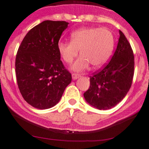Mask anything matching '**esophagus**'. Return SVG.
<instances>
[{"label": "esophagus", "mask_w": 149, "mask_h": 149, "mask_svg": "<svg viewBox=\"0 0 149 149\" xmlns=\"http://www.w3.org/2000/svg\"><path fill=\"white\" fill-rule=\"evenodd\" d=\"M80 76H81V75L78 74V73H73V74H72V78H73V80H76V79H77L78 78H79Z\"/></svg>", "instance_id": "obj_1"}]
</instances>
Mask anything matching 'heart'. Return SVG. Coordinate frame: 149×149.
Wrapping results in <instances>:
<instances>
[{
	"instance_id": "1",
	"label": "heart",
	"mask_w": 149,
	"mask_h": 149,
	"mask_svg": "<svg viewBox=\"0 0 149 149\" xmlns=\"http://www.w3.org/2000/svg\"><path fill=\"white\" fill-rule=\"evenodd\" d=\"M115 39L112 31L106 28L85 27L70 34V42H59L57 49L65 62L70 64L81 56L72 65L74 71H82L90 66L95 68L104 66L112 56Z\"/></svg>"
}]
</instances>
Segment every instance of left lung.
Wrapping results in <instances>:
<instances>
[{
	"label": "left lung",
	"instance_id": "left-lung-1",
	"mask_svg": "<svg viewBox=\"0 0 149 149\" xmlns=\"http://www.w3.org/2000/svg\"><path fill=\"white\" fill-rule=\"evenodd\" d=\"M109 63L90 76V85L84 93L86 101L98 109H109L123 99L132 84L134 56L130 43L121 31Z\"/></svg>",
	"mask_w": 149,
	"mask_h": 149
}]
</instances>
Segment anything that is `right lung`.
<instances>
[{"instance_id": "add662e5", "label": "right lung", "mask_w": 149, "mask_h": 149, "mask_svg": "<svg viewBox=\"0 0 149 149\" xmlns=\"http://www.w3.org/2000/svg\"><path fill=\"white\" fill-rule=\"evenodd\" d=\"M69 23L45 20L26 34L15 59L17 82L31 106L46 109L61 99L71 82V73L60 60L57 45Z\"/></svg>"}]
</instances>
